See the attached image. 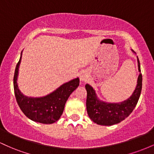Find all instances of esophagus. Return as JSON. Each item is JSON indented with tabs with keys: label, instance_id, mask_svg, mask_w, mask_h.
Instances as JSON below:
<instances>
[{
	"label": "esophagus",
	"instance_id": "esophagus-1",
	"mask_svg": "<svg viewBox=\"0 0 154 154\" xmlns=\"http://www.w3.org/2000/svg\"><path fill=\"white\" fill-rule=\"evenodd\" d=\"M88 79V75L86 73H85V72H83L80 75V80L82 81V82H85L86 80Z\"/></svg>",
	"mask_w": 154,
	"mask_h": 154
}]
</instances>
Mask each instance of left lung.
<instances>
[{
	"instance_id": "8db88e82",
	"label": "left lung",
	"mask_w": 154,
	"mask_h": 154,
	"mask_svg": "<svg viewBox=\"0 0 154 154\" xmlns=\"http://www.w3.org/2000/svg\"><path fill=\"white\" fill-rule=\"evenodd\" d=\"M132 52L134 51H132ZM137 60L138 71L140 72V65L137 56ZM85 89L87 91L86 108L89 117L98 125L110 126L123 121L135 109L142 90V75L139 74L137 85L131 96L119 103H108L101 100L97 95L94 88L89 84L85 85Z\"/></svg>"
}]
</instances>
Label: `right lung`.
Masks as SVG:
<instances>
[{"instance_id":"1","label":"right lung","mask_w":154,"mask_h":154,"mask_svg":"<svg viewBox=\"0 0 154 154\" xmlns=\"http://www.w3.org/2000/svg\"><path fill=\"white\" fill-rule=\"evenodd\" d=\"M22 54V51L14 76V89L19 106L25 116L32 121L43 124L56 122L63 114L65 103L69 95L79 86V77L63 83L56 91L45 96L38 98L26 96L19 89L17 84Z\"/></svg>"}]
</instances>
